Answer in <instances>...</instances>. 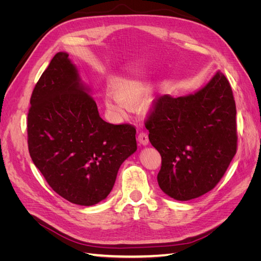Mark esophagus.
<instances>
[{
    "label": "esophagus",
    "instance_id": "1",
    "mask_svg": "<svg viewBox=\"0 0 261 261\" xmlns=\"http://www.w3.org/2000/svg\"><path fill=\"white\" fill-rule=\"evenodd\" d=\"M137 139H138L139 143H140L141 145H144V146L148 145V143H149L148 134H147L146 132H140V133H139V135H138V137H137Z\"/></svg>",
    "mask_w": 261,
    "mask_h": 261
}]
</instances>
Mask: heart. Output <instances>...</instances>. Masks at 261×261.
I'll return each mask as SVG.
<instances>
[{
  "mask_svg": "<svg viewBox=\"0 0 261 261\" xmlns=\"http://www.w3.org/2000/svg\"><path fill=\"white\" fill-rule=\"evenodd\" d=\"M110 92L116 102L107 99L105 107L116 121H121L125 117V107H135L147 93V90L138 82L122 80L115 82L111 86Z\"/></svg>",
  "mask_w": 261,
  "mask_h": 261,
  "instance_id": "obj_1",
  "label": "heart"
}]
</instances>
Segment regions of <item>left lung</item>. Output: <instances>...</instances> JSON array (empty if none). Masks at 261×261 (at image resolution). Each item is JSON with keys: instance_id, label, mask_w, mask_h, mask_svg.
Instances as JSON below:
<instances>
[{"instance_id": "8db88e82", "label": "left lung", "mask_w": 261, "mask_h": 261, "mask_svg": "<svg viewBox=\"0 0 261 261\" xmlns=\"http://www.w3.org/2000/svg\"><path fill=\"white\" fill-rule=\"evenodd\" d=\"M145 125L162 159L158 183L176 200L215 188L238 149L235 100L220 72L195 93L158 98Z\"/></svg>"}]
</instances>
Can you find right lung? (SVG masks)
<instances>
[{
	"label": "right lung",
	"mask_w": 261,
	"mask_h": 261,
	"mask_svg": "<svg viewBox=\"0 0 261 261\" xmlns=\"http://www.w3.org/2000/svg\"><path fill=\"white\" fill-rule=\"evenodd\" d=\"M30 105L29 153L50 187L81 206L106 199L121 164L137 150L136 128L102 120L65 52L54 55Z\"/></svg>",
	"instance_id": "add662e5"
}]
</instances>
